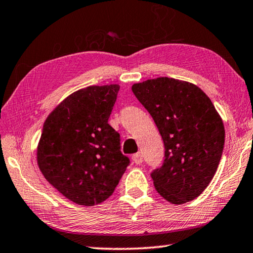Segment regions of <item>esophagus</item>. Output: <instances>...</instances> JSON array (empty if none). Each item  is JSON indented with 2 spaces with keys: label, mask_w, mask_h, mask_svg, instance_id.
<instances>
[{
  "label": "esophagus",
  "mask_w": 253,
  "mask_h": 253,
  "mask_svg": "<svg viewBox=\"0 0 253 253\" xmlns=\"http://www.w3.org/2000/svg\"><path fill=\"white\" fill-rule=\"evenodd\" d=\"M131 159H133V161L135 164H141L143 162V158L141 153H136L133 156H131Z\"/></svg>",
  "instance_id": "obj_1"
}]
</instances>
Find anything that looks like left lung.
<instances>
[{
    "label": "left lung",
    "instance_id": "1",
    "mask_svg": "<svg viewBox=\"0 0 253 253\" xmlns=\"http://www.w3.org/2000/svg\"><path fill=\"white\" fill-rule=\"evenodd\" d=\"M159 128L164 162L151 177L156 191L174 205L202 194L222 158L225 129L205 92L195 84L156 78L131 86Z\"/></svg>",
    "mask_w": 253,
    "mask_h": 253
}]
</instances>
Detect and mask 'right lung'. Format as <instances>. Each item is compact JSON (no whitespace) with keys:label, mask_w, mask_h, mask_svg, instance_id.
Listing matches in <instances>:
<instances>
[{"label":"right lung","mask_w":253,"mask_h":253,"mask_svg":"<svg viewBox=\"0 0 253 253\" xmlns=\"http://www.w3.org/2000/svg\"><path fill=\"white\" fill-rule=\"evenodd\" d=\"M119 84L90 85L66 97L48 115L37 146L43 177L78 205L109 198L129 163L120 135L108 124Z\"/></svg>","instance_id":"right-lung-1"}]
</instances>
